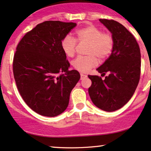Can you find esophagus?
<instances>
[{
	"label": "esophagus",
	"instance_id": "34e87169",
	"mask_svg": "<svg viewBox=\"0 0 151 151\" xmlns=\"http://www.w3.org/2000/svg\"><path fill=\"white\" fill-rule=\"evenodd\" d=\"M88 77V76L86 75V74H81V79H85V78H86Z\"/></svg>",
	"mask_w": 151,
	"mask_h": 151
}]
</instances>
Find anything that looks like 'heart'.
Returning a JSON list of instances; mask_svg holds the SVG:
<instances>
[{
	"label": "heart",
	"instance_id": "obj_1",
	"mask_svg": "<svg viewBox=\"0 0 151 151\" xmlns=\"http://www.w3.org/2000/svg\"><path fill=\"white\" fill-rule=\"evenodd\" d=\"M76 33L80 42L89 44L87 51L89 56H78L72 63L73 68L79 72H88L91 68L98 65L97 58L103 60L111 53L114 40L110 33H103L102 30L92 25L78 30ZM77 45L76 39L70 35L65 36L60 43L63 51L68 57L74 56Z\"/></svg>",
	"mask_w": 151,
	"mask_h": 151
}]
</instances>
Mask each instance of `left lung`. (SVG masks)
Here are the masks:
<instances>
[{"instance_id":"left-lung-1","label":"left lung","mask_w":151,"mask_h":151,"mask_svg":"<svg viewBox=\"0 0 151 151\" xmlns=\"http://www.w3.org/2000/svg\"><path fill=\"white\" fill-rule=\"evenodd\" d=\"M100 22L109 32L114 40L111 54L102 65L97 68L105 79L88 75L92 81L88 93L93 104L105 111H114L130 100L139 81L141 53L139 45L130 32L114 20Z\"/></svg>"}]
</instances>
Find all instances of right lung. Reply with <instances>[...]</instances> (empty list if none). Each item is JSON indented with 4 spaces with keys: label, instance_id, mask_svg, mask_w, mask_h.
I'll return each instance as SVG.
<instances>
[{
    "label": "right lung",
    "instance_id": "1",
    "mask_svg": "<svg viewBox=\"0 0 151 151\" xmlns=\"http://www.w3.org/2000/svg\"><path fill=\"white\" fill-rule=\"evenodd\" d=\"M77 24L46 21L28 32L17 45L13 60L16 84L26 104L40 115L54 117L68 107L81 77L69 71L61 40Z\"/></svg>",
    "mask_w": 151,
    "mask_h": 151
}]
</instances>
